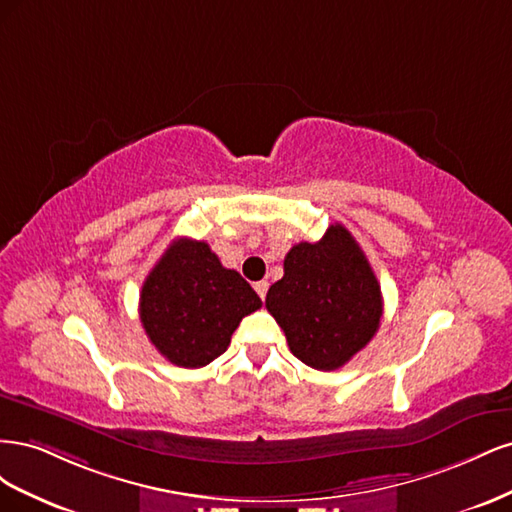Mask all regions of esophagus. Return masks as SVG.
I'll use <instances>...</instances> for the list:
<instances>
[{
    "instance_id": "obj_1",
    "label": "esophagus",
    "mask_w": 512,
    "mask_h": 512,
    "mask_svg": "<svg viewBox=\"0 0 512 512\" xmlns=\"http://www.w3.org/2000/svg\"><path fill=\"white\" fill-rule=\"evenodd\" d=\"M254 290L258 292V297L265 301V297H267V290H269V282L267 280H262V282H256L254 284Z\"/></svg>"
}]
</instances>
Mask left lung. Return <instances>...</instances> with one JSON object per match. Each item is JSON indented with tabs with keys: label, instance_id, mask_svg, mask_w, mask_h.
Instances as JSON below:
<instances>
[{
	"label": "left lung",
	"instance_id": "8db88e82",
	"mask_svg": "<svg viewBox=\"0 0 512 512\" xmlns=\"http://www.w3.org/2000/svg\"><path fill=\"white\" fill-rule=\"evenodd\" d=\"M265 305L284 329L290 352L320 371L346 365L376 335L382 318L380 284L342 224H331L316 243L292 247Z\"/></svg>",
	"mask_w": 512,
	"mask_h": 512
}]
</instances>
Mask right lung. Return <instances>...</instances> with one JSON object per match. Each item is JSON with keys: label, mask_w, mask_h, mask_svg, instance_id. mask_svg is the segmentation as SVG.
Instances as JSON below:
<instances>
[{"label": "right lung", "mask_w": 512, "mask_h": 512, "mask_svg": "<svg viewBox=\"0 0 512 512\" xmlns=\"http://www.w3.org/2000/svg\"><path fill=\"white\" fill-rule=\"evenodd\" d=\"M260 305L254 288L222 267L209 243L181 237L149 271L138 314L164 359L196 369L224 354L239 322Z\"/></svg>", "instance_id": "obj_1"}]
</instances>
